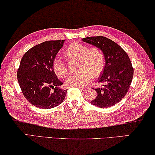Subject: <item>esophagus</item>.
I'll list each match as a JSON object with an SVG mask.
<instances>
[{
	"instance_id": "1",
	"label": "esophagus",
	"mask_w": 155,
	"mask_h": 155,
	"mask_svg": "<svg viewBox=\"0 0 155 155\" xmlns=\"http://www.w3.org/2000/svg\"><path fill=\"white\" fill-rule=\"evenodd\" d=\"M78 88L81 90L82 91H85V90H86V89H87L86 87H78Z\"/></svg>"
}]
</instances>
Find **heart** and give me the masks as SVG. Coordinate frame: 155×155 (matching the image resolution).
Masks as SVG:
<instances>
[{
    "label": "heart",
    "instance_id": "heart-1",
    "mask_svg": "<svg viewBox=\"0 0 155 155\" xmlns=\"http://www.w3.org/2000/svg\"><path fill=\"white\" fill-rule=\"evenodd\" d=\"M65 55L69 59L80 60V72L73 74L66 80L69 87H83L92 80L93 76L101 74L105 66V56L101 49L97 47L89 48L84 44L74 42L65 50ZM52 68L58 78H64L68 73L66 63L62 58L56 57L53 60Z\"/></svg>",
    "mask_w": 155,
    "mask_h": 155
}]
</instances>
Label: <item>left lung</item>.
<instances>
[{
    "label": "left lung",
    "instance_id": "left-lung-1",
    "mask_svg": "<svg viewBox=\"0 0 155 155\" xmlns=\"http://www.w3.org/2000/svg\"><path fill=\"white\" fill-rule=\"evenodd\" d=\"M83 41L101 49L105 59L99 78V83L105 84L94 89L97 95L91 104L102 108L111 107L126 96L130 86L134 74L131 61L121 46L104 36H90L83 38Z\"/></svg>",
    "mask_w": 155,
    "mask_h": 155
}]
</instances>
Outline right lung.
I'll return each instance as SVG.
<instances>
[{
	"mask_svg": "<svg viewBox=\"0 0 155 155\" xmlns=\"http://www.w3.org/2000/svg\"><path fill=\"white\" fill-rule=\"evenodd\" d=\"M64 42L45 41L29 49L22 58L17 78L23 96L34 106L50 109L65 99L67 90L58 87L63 83L52 68L53 60Z\"/></svg>",
	"mask_w": 155,
	"mask_h": 155,
	"instance_id": "right-lung-1",
	"label": "right lung"
}]
</instances>
